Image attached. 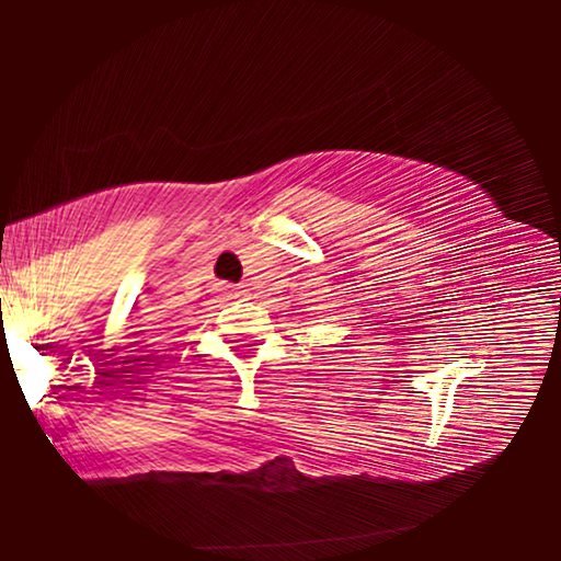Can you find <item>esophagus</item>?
<instances>
[{
	"label": "esophagus",
	"mask_w": 561,
	"mask_h": 561,
	"mask_svg": "<svg viewBox=\"0 0 561 561\" xmlns=\"http://www.w3.org/2000/svg\"><path fill=\"white\" fill-rule=\"evenodd\" d=\"M227 295H229V298H242V295H244V289H242V287H231Z\"/></svg>",
	"instance_id": "obj_1"
}]
</instances>
